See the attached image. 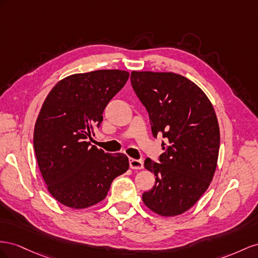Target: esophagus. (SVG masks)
I'll return each instance as SVG.
<instances>
[{
	"mask_svg": "<svg viewBox=\"0 0 258 258\" xmlns=\"http://www.w3.org/2000/svg\"><path fill=\"white\" fill-rule=\"evenodd\" d=\"M130 166L133 170H142L144 167V163L142 160H136V159H130Z\"/></svg>",
	"mask_w": 258,
	"mask_h": 258,
	"instance_id": "esophagus-1",
	"label": "esophagus"
}]
</instances>
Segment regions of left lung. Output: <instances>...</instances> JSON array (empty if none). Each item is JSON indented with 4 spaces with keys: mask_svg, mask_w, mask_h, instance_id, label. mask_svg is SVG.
I'll return each mask as SVG.
<instances>
[{
    "mask_svg": "<svg viewBox=\"0 0 258 258\" xmlns=\"http://www.w3.org/2000/svg\"><path fill=\"white\" fill-rule=\"evenodd\" d=\"M131 83L153 137L165 139L159 163L145 160L156 183L143 201L159 215H179L207 191L216 170L220 136L214 108L200 87L177 73L133 71Z\"/></svg>",
    "mask_w": 258,
    "mask_h": 258,
    "instance_id": "left-lung-1",
    "label": "left lung"
}]
</instances>
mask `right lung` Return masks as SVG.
<instances>
[{
  "instance_id": "1",
  "label": "right lung",
  "mask_w": 258,
  "mask_h": 258,
  "mask_svg": "<svg viewBox=\"0 0 258 258\" xmlns=\"http://www.w3.org/2000/svg\"><path fill=\"white\" fill-rule=\"evenodd\" d=\"M128 77L123 70L73 75L58 82L44 101L34 127V151L49 194L66 207L85 209L102 201L113 179L128 170L125 154L87 143Z\"/></svg>"
}]
</instances>
